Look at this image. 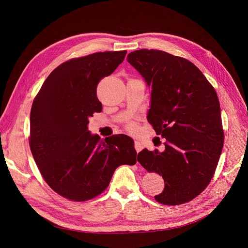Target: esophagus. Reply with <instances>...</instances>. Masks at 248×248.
<instances>
[{
    "label": "esophagus",
    "instance_id": "obj_1",
    "mask_svg": "<svg viewBox=\"0 0 248 248\" xmlns=\"http://www.w3.org/2000/svg\"><path fill=\"white\" fill-rule=\"evenodd\" d=\"M134 148H135V150L137 151V152H140L141 150H142V145H141V143L139 142V141H135L134 142Z\"/></svg>",
    "mask_w": 248,
    "mask_h": 248
}]
</instances>
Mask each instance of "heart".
<instances>
[{
    "instance_id": "1",
    "label": "heart",
    "mask_w": 248,
    "mask_h": 248,
    "mask_svg": "<svg viewBox=\"0 0 248 248\" xmlns=\"http://www.w3.org/2000/svg\"><path fill=\"white\" fill-rule=\"evenodd\" d=\"M128 129H129L130 131L134 132V131H136V125H135L134 124H130L128 125Z\"/></svg>"
}]
</instances>
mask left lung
I'll use <instances>...</instances> for the list:
<instances>
[{"label":"left lung","instance_id":"left-lung-1","mask_svg":"<svg viewBox=\"0 0 248 248\" xmlns=\"http://www.w3.org/2000/svg\"><path fill=\"white\" fill-rule=\"evenodd\" d=\"M127 62L151 88L147 120L166 138L164 151L143 149L137 161L163 176L165 188L156 201L188 202L209 185L222 153L224 130L217 93L200 69L184 58L141 49L129 53Z\"/></svg>","mask_w":248,"mask_h":248}]
</instances>
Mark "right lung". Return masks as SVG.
Wrapping results in <instances>:
<instances>
[{
    "mask_svg": "<svg viewBox=\"0 0 248 248\" xmlns=\"http://www.w3.org/2000/svg\"><path fill=\"white\" fill-rule=\"evenodd\" d=\"M126 51L100 52L56 67L35 97L29 145L42 176L57 193L85 201L102 193L121 165H134V141L125 134L101 139L88 130L102 112L98 82L112 75Z\"/></svg>",
    "mask_w": 248,
    "mask_h": 248,
    "instance_id": "add662e5",
    "label": "right lung"
}]
</instances>
